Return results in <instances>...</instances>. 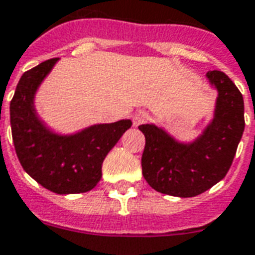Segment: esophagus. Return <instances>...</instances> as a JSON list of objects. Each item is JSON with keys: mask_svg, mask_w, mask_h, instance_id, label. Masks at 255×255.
I'll list each match as a JSON object with an SVG mask.
<instances>
[{"mask_svg": "<svg viewBox=\"0 0 255 255\" xmlns=\"http://www.w3.org/2000/svg\"><path fill=\"white\" fill-rule=\"evenodd\" d=\"M149 113L144 111H139L136 112L135 115L132 116V123L135 127H138V126H140V124H144V123L149 120Z\"/></svg>", "mask_w": 255, "mask_h": 255, "instance_id": "obj_1", "label": "esophagus"}]
</instances>
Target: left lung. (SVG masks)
<instances>
[{"label":"left lung","instance_id":"left-lung-1","mask_svg":"<svg viewBox=\"0 0 255 255\" xmlns=\"http://www.w3.org/2000/svg\"><path fill=\"white\" fill-rule=\"evenodd\" d=\"M206 80L217 97L212 119L199 135L183 140L161 126H139L146 138L142 173L150 187L161 194L199 195L223 180L234 161L245 131L243 97L221 71H209Z\"/></svg>","mask_w":255,"mask_h":255}]
</instances>
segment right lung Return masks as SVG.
Returning a JSON list of instances; mask_svg holds the SVG:
<instances>
[{
	"mask_svg": "<svg viewBox=\"0 0 255 255\" xmlns=\"http://www.w3.org/2000/svg\"><path fill=\"white\" fill-rule=\"evenodd\" d=\"M58 60L41 63L20 78L10 101L12 138L20 164L34 180L56 194H80L98 184L105 157L132 122L93 124L69 133L47 126L35 98Z\"/></svg>",
	"mask_w": 255,
	"mask_h": 255,
	"instance_id": "add662e5",
	"label": "right lung"
}]
</instances>
